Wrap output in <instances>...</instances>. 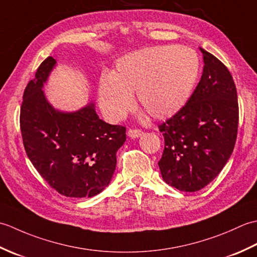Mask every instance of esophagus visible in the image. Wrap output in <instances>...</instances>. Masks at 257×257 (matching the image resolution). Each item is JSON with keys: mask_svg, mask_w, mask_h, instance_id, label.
<instances>
[{"mask_svg": "<svg viewBox=\"0 0 257 257\" xmlns=\"http://www.w3.org/2000/svg\"><path fill=\"white\" fill-rule=\"evenodd\" d=\"M143 132H141V130H139V129H129L128 130V137H130V138H139V137H141V136H143Z\"/></svg>", "mask_w": 257, "mask_h": 257, "instance_id": "34e87169", "label": "esophagus"}]
</instances>
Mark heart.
<instances>
[{"label":"heart","mask_w":257,"mask_h":257,"mask_svg":"<svg viewBox=\"0 0 257 257\" xmlns=\"http://www.w3.org/2000/svg\"><path fill=\"white\" fill-rule=\"evenodd\" d=\"M200 72L198 54L188 46H155L120 57L111 75H103L98 99L103 116L121 120L137 94L140 108L154 119H168L189 101Z\"/></svg>","instance_id":"obj_1"}]
</instances>
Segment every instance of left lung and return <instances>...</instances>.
<instances>
[{
    "instance_id": "left-lung-1",
    "label": "left lung",
    "mask_w": 257,
    "mask_h": 257,
    "mask_svg": "<svg viewBox=\"0 0 257 257\" xmlns=\"http://www.w3.org/2000/svg\"><path fill=\"white\" fill-rule=\"evenodd\" d=\"M203 74L181 110L159 125L165 150L159 165L169 185L183 192L216 178L234 149L238 124L236 87L225 65L200 47Z\"/></svg>"
}]
</instances>
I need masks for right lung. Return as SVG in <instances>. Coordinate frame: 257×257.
<instances>
[{"label": "right lung", "mask_w": 257, "mask_h": 257, "mask_svg": "<svg viewBox=\"0 0 257 257\" xmlns=\"http://www.w3.org/2000/svg\"><path fill=\"white\" fill-rule=\"evenodd\" d=\"M56 66L52 56L27 84L21 107V133L29 159L42 178L69 198H91L110 183L125 128L99 119L95 103L76 111L54 108L43 90Z\"/></svg>", "instance_id": "obj_1"}]
</instances>
